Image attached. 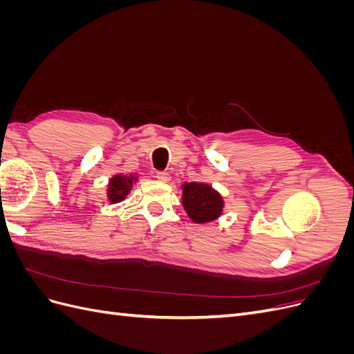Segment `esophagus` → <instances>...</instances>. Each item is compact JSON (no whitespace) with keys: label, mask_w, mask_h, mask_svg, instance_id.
Masks as SVG:
<instances>
[{"label":"esophagus","mask_w":354,"mask_h":354,"mask_svg":"<svg viewBox=\"0 0 354 354\" xmlns=\"http://www.w3.org/2000/svg\"><path fill=\"white\" fill-rule=\"evenodd\" d=\"M156 178L159 181H162V183H168L171 180V176L168 173H164V171H159V173H156Z\"/></svg>","instance_id":"1"}]
</instances>
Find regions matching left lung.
I'll list each match as a JSON object with an SVG mask.
<instances>
[{"label": "left lung", "mask_w": 354, "mask_h": 354, "mask_svg": "<svg viewBox=\"0 0 354 354\" xmlns=\"http://www.w3.org/2000/svg\"><path fill=\"white\" fill-rule=\"evenodd\" d=\"M181 199L189 218L196 224L216 221L221 217L224 199L211 185L186 181L181 185Z\"/></svg>", "instance_id": "1"}]
</instances>
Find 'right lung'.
<instances>
[{"mask_svg":"<svg viewBox=\"0 0 354 354\" xmlns=\"http://www.w3.org/2000/svg\"><path fill=\"white\" fill-rule=\"evenodd\" d=\"M138 181L137 174H124L118 173L109 178L108 187H106V195H108V202L118 203L122 202L130 192L133 190L134 185Z\"/></svg>","mask_w":354,"mask_h":354,"instance_id":"1","label":"right lung"}]
</instances>
